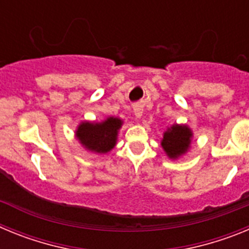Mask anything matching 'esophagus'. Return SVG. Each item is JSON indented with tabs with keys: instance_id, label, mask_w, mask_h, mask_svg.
Listing matches in <instances>:
<instances>
[{
	"instance_id": "esophagus-1",
	"label": "esophagus",
	"mask_w": 249,
	"mask_h": 249,
	"mask_svg": "<svg viewBox=\"0 0 249 249\" xmlns=\"http://www.w3.org/2000/svg\"><path fill=\"white\" fill-rule=\"evenodd\" d=\"M142 114H143V107L142 106H136L135 107V116L137 118L142 117Z\"/></svg>"
}]
</instances>
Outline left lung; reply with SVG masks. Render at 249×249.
I'll use <instances>...</instances> for the list:
<instances>
[{"label": "left lung", "instance_id": "8db88e82", "mask_svg": "<svg viewBox=\"0 0 249 249\" xmlns=\"http://www.w3.org/2000/svg\"><path fill=\"white\" fill-rule=\"evenodd\" d=\"M193 132L187 124H172L167 127L160 140V147L169 160H178L190 151Z\"/></svg>", "mask_w": 249, "mask_h": 249}]
</instances>
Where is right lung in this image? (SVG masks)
I'll return each instance as SVG.
<instances>
[{
	"instance_id": "add662e5",
	"label": "right lung",
	"mask_w": 249,
	"mask_h": 249,
	"mask_svg": "<svg viewBox=\"0 0 249 249\" xmlns=\"http://www.w3.org/2000/svg\"><path fill=\"white\" fill-rule=\"evenodd\" d=\"M123 121L109 116L101 122L82 121L77 126L74 137L85 149L96 155L108 153L117 144L118 132Z\"/></svg>"
}]
</instances>
